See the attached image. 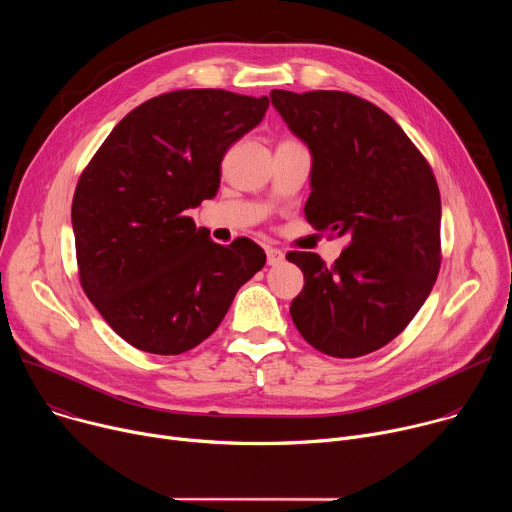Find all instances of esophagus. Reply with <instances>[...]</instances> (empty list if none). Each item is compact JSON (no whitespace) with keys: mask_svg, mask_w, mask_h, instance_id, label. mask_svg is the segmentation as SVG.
Returning a JSON list of instances; mask_svg holds the SVG:
<instances>
[{"mask_svg":"<svg viewBox=\"0 0 512 512\" xmlns=\"http://www.w3.org/2000/svg\"><path fill=\"white\" fill-rule=\"evenodd\" d=\"M265 253H267V263H269V265H279V263H283V253H281L279 249L267 247Z\"/></svg>","mask_w":512,"mask_h":512,"instance_id":"esophagus-1","label":"esophagus"}]
</instances>
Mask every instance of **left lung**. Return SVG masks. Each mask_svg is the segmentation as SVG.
Returning <instances> with one entry per match:
<instances>
[{
	"label": "left lung",
	"instance_id": "obj_1",
	"mask_svg": "<svg viewBox=\"0 0 512 512\" xmlns=\"http://www.w3.org/2000/svg\"><path fill=\"white\" fill-rule=\"evenodd\" d=\"M271 103L312 154L306 218L348 237L328 267L289 251L304 289L289 314L316 350L356 358L399 336L440 273L442 200L405 131L377 105L342 91H271Z\"/></svg>",
	"mask_w": 512,
	"mask_h": 512
}]
</instances>
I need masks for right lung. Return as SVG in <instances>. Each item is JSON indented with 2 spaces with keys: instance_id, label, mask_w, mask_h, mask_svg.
Wrapping results in <instances>:
<instances>
[{
  "instance_id": "obj_1",
  "label": "right lung",
  "mask_w": 512,
  "mask_h": 512,
  "mask_svg": "<svg viewBox=\"0 0 512 512\" xmlns=\"http://www.w3.org/2000/svg\"><path fill=\"white\" fill-rule=\"evenodd\" d=\"M267 107L223 89L164 93L127 113L83 170L72 198L81 285L131 346H198L265 265L257 243L218 245L186 210L216 194L227 150Z\"/></svg>"
}]
</instances>
